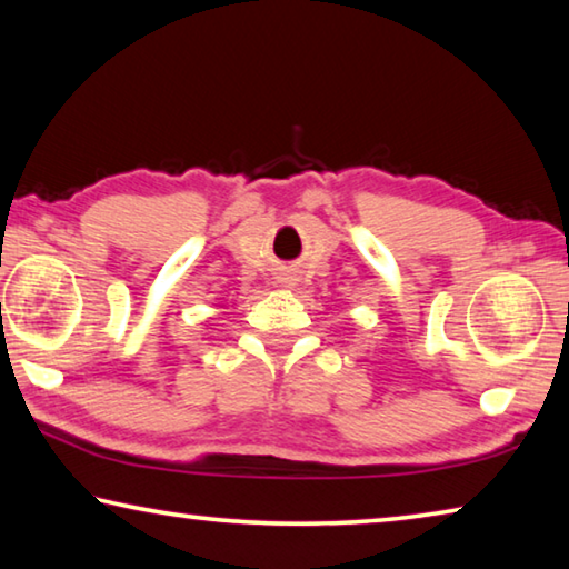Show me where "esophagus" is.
Here are the masks:
<instances>
[{"instance_id":"esophagus-1","label":"esophagus","mask_w":569,"mask_h":569,"mask_svg":"<svg viewBox=\"0 0 569 569\" xmlns=\"http://www.w3.org/2000/svg\"><path fill=\"white\" fill-rule=\"evenodd\" d=\"M293 281H296V278H293V273H291V271H283V273H281V283H283V286L291 288V286H293Z\"/></svg>"}]
</instances>
